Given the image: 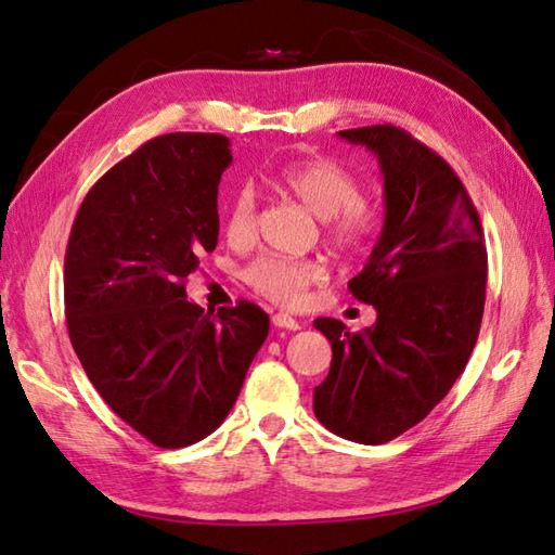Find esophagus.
<instances>
[{
  "label": "esophagus",
  "mask_w": 555,
  "mask_h": 555,
  "mask_svg": "<svg viewBox=\"0 0 555 555\" xmlns=\"http://www.w3.org/2000/svg\"><path fill=\"white\" fill-rule=\"evenodd\" d=\"M271 322H274V326H279V328H291V332H298L300 328V322L293 320V317L286 312H276L274 317H271Z\"/></svg>",
  "instance_id": "esophagus-1"
}]
</instances>
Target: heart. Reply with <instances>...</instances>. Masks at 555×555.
<instances>
[{"label": "heart", "mask_w": 555, "mask_h": 555, "mask_svg": "<svg viewBox=\"0 0 555 555\" xmlns=\"http://www.w3.org/2000/svg\"><path fill=\"white\" fill-rule=\"evenodd\" d=\"M276 183L324 219L326 238L346 253H360L379 231V211L360 197V185L348 169L328 157H300L276 171ZM223 235L233 247H247L257 235V199L250 188L231 197L223 215ZM326 267L320 259L262 255L245 267L243 279L259 296L300 308L312 286L326 279Z\"/></svg>", "instance_id": "b5f03b06"}]
</instances>
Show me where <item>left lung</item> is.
Here are the masks:
<instances>
[{
  "label": "left lung",
  "instance_id": "left-lung-1",
  "mask_svg": "<svg viewBox=\"0 0 555 555\" xmlns=\"http://www.w3.org/2000/svg\"><path fill=\"white\" fill-rule=\"evenodd\" d=\"M384 173L386 217L348 291L376 322L350 334L320 317L332 367L314 388V415L358 443L396 439L439 405L477 344L487 298V245L463 181L434 150L391 124L348 128Z\"/></svg>",
  "mask_w": 555,
  "mask_h": 555
}]
</instances>
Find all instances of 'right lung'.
I'll return each mask as SVG.
<instances>
[{"label":"right lung","instance_id":"obj_1","mask_svg":"<svg viewBox=\"0 0 555 555\" xmlns=\"http://www.w3.org/2000/svg\"><path fill=\"white\" fill-rule=\"evenodd\" d=\"M229 138L150 140L90 188L68 235L70 344L116 415L159 448L197 443L227 420L269 317L255 302L205 312L185 298L217 247Z\"/></svg>","mask_w":555,"mask_h":555}]
</instances>
